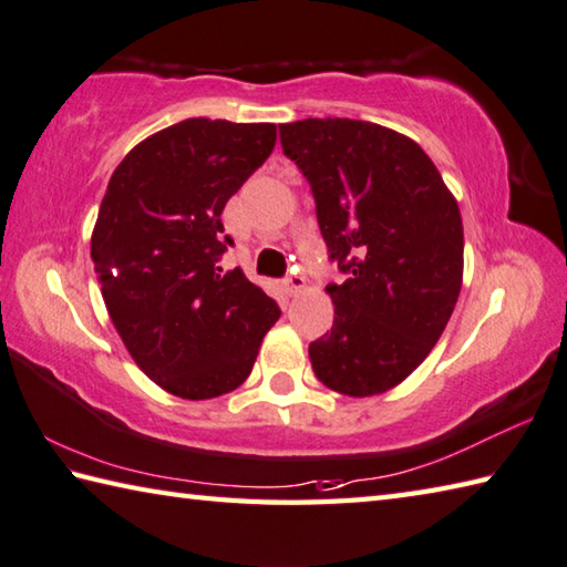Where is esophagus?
<instances>
[{"mask_svg":"<svg viewBox=\"0 0 567 567\" xmlns=\"http://www.w3.org/2000/svg\"><path fill=\"white\" fill-rule=\"evenodd\" d=\"M284 288H286L288 296H298L306 288V279L301 274H288L286 281H284Z\"/></svg>","mask_w":567,"mask_h":567,"instance_id":"obj_1","label":"esophagus"}]
</instances>
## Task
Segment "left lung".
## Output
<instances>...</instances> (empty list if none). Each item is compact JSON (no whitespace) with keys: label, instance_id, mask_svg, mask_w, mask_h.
Returning a JSON list of instances; mask_svg holds the SVG:
<instances>
[{"label":"left lung","instance_id":"obj_1","mask_svg":"<svg viewBox=\"0 0 567 567\" xmlns=\"http://www.w3.org/2000/svg\"><path fill=\"white\" fill-rule=\"evenodd\" d=\"M279 133L311 185L330 259L348 274L326 286L336 316L308 346L316 378L348 398L388 392L430 355L462 291L456 199L430 155L390 127L306 117Z\"/></svg>","mask_w":567,"mask_h":567}]
</instances>
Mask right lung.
<instances>
[{
    "mask_svg": "<svg viewBox=\"0 0 567 567\" xmlns=\"http://www.w3.org/2000/svg\"><path fill=\"white\" fill-rule=\"evenodd\" d=\"M274 145V123L187 117L137 143L101 202L91 259L105 308L137 368L183 400L237 390L281 316L219 266L221 209Z\"/></svg>",
    "mask_w": 567,
    "mask_h": 567,
    "instance_id": "add662e5",
    "label": "right lung"
}]
</instances>
